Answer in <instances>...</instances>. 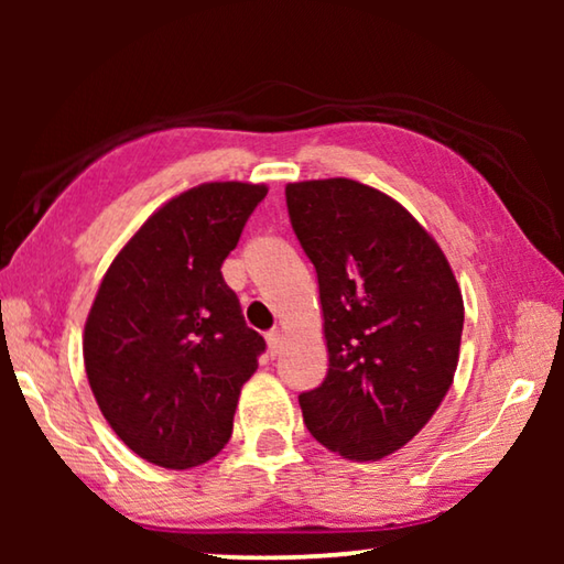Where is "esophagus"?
<instances>
[{
	"mask_svg": "<svg viewBox=\"0 0 564 564\" xmlns=\"http://www.w3.org/2000/svg\"><path fill=\"white\" fill-rule=\"evenodd\" d=\"M265 343H269L271 358L279 356V352L283 350V330H271L269 336H265Z\"/></svg>",
	"mask_w": 564,
	"mask_h": 564,
	"instance_id": "obj_1",
	"label": "esophagus"
}]
</instances>
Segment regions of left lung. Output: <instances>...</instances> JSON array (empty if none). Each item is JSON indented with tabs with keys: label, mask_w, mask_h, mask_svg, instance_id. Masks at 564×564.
Wrapping results in <instances>:
<instances>
[{
	"label": "left lung",
	"mask_w": 564,
	"mask_h": 564,
	"mask_svg": "<svg viewBox=\"0 0 564 564\" xmlns=\"http://www.w3.org/2000/svg\"><path fill=\"white\" fill-rule=\"evenodd\" d=\"M316 265L328 373L303 423L348 460H380L423 431L453 386L463 295L441 246L393 198L350 178L285 186Z\"/></svg>",
	"instance_id": "left-lung-1"
}]
</instances>
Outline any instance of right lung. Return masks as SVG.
Returning <instances> with one entry per match:
<instances>
[{
	"mask_svg": "<svg viewBox=\"0 0 564 564\" xmlns=\"http://www.w3.org/2000/svg\"><path fill=\"white\" fill-rule=\"evenodd\" d=\"M269 188L216 181L171 198L109 265L84 326L107 423L144 460L186 470L221 453L265 340L221 265Z\"/></svg>",
	"mask_w": 564,
	"mask_h": 564,
	"instance_id": "add662e5",
	"label": "right lung"
}]
</instances>
